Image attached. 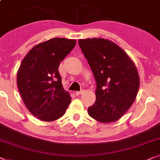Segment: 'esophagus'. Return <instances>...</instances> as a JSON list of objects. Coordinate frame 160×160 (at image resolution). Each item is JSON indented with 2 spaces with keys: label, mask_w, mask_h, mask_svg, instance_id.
Masks as SVG:
<instances>
[{
  "label": "esophagus",
  "mask_w": 160,
  "mask_h": 160,
  "mask_svg": "<svg viewBox=\"0 0 160 160\" xmlns=\"http://www.w3.org/2000/svg\"><path fill=\"white\" fill-rule=\"evenodd\" d=\"M83 93H84V91H83V90H82V91L76 92V96H78V95H80V94H83Z\"/></svg>",
  "instance_id": "1"
}]
</instances>
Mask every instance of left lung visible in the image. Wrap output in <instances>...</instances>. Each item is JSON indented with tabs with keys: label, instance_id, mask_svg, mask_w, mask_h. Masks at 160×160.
Wrapping results in <instances>:
<instances>
[{
	"label": "left lung",
	"instance_id": "1",
	"mask_svg": "<svg viewBox=\"0 0 160 160\" xmlns=\"http://www.w3.org/2000/svg\"><path fill=\"white\" fill-rule=\"evenodd\" d=\"M97 82L96 101L89 116L110 123L119 120L135 101L140 79L134 62L113 42L104 38L78 40Z\"/></svg>",
	"mask_w": 160,
	"mask_h": 160
}]
</instances>
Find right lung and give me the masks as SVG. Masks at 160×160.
Returning a JSON list of instances; mask_svg holds the SVG:
<instances>
[{"label":"right lung","instance_id":"obj_1","mask_svg":"<svg viewBox=\"0 0 160 160\" xmlns=\"http://www.w3.org/2000/svg\"><path fill=\"white\" fill-rule=\"evenodd\" d=\"M76 44V40L57 38L39 43L29 50L18 68L17 86L22 100L29 112L42 121L59 119L71 103L58 68Z\"/></svg>","mask_w":160,"mask_h":160}]
</instances>
